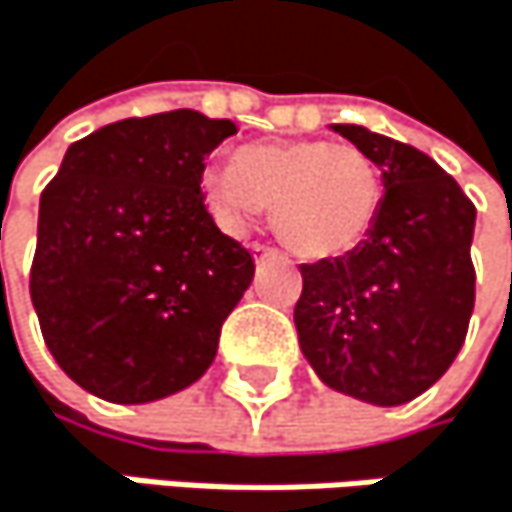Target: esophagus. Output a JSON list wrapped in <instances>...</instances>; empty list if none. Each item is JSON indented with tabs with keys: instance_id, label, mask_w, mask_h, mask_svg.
<instances>
[{
	"instance_id": "1",
	"label": "esophagus",
	"mask_w": 512,
	"mask_h": 512,
	"mask_svg": "<svg viewBox=\"0 0 512 512\" xmlns=\"http://www.w3.org/2000/svg\"><path fill=\"white\" fill-rule=\"evenodd\" d=\"M251 251H254V258H258V261H264V258H276V248H270V245H261V242H254L251 245Z\"/></svg>"
}]
</instances>
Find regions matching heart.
I'll use <instances>...</instances> for the list:
<instances>
[{
  "instance_id": "b5f03b06",
  "label": "heart",
  "mask_w": 512,
  "mask_h": 512,
  "mask_svg": "<svg viewBox=\"0 0 512 512\" xmlns=\"http://www.w3.org/2000/svg\"><path fill=\"white\" fill-rule=\"evenodd\" d=\"M203 188L233 230L270 206L276 236L306 261L352 251L382 200L379 169L361 148L315 139L248 145L233 166L209 169Z\"/></svg>"
}]
</instances>
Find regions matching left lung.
Listing matches in <instances>:
<instances>
[{
	"label": "left lung",
	"mask_w": 512,
	"mask_h": 512,
	"mask_svg": "<svg viewBox=\"0 0 512 512\" xmlns=\"http://www.w3.org/2000/svg\"><path fill=\"white\" fill-rule=\"evenodd\" d=\"M334 130L379 166L385 194L352 251L300 267L294 324L327 388L397 407L428 391L467 337L477 209L419 148L358 124Z\"/></svg>",
	"instance_id": "obj_1"
}]
</instances>
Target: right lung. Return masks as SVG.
Listing matches in <instances>:
<instances>
[{
	"label": "right lung",
	"instance_id": "right-lung-1",
	"mask_svg": "<svg viewBox=\"0 0 512 512\" xmlns=\"http://www.w3.org/2000/svg\"><path fill=\"white\" fill-rule=\"evenodd\" d=\"M236 133L191 108L69 145L42 191L29 297L63 373L112 404L194 385L254 279L203 200L206 157Z\"/></svg>",
	"mask_w": 512,
	"mask_h": 512
}]
</instances>
